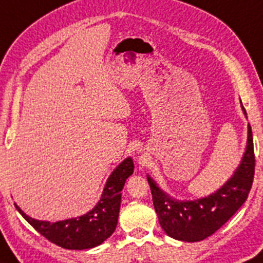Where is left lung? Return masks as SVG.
<instances>
[{"label": "left lung", "mask_w": 263, "mask_h": 263, "mask_svg": "<svg viewBox=\"0 0 263 263\" xmlns=\"http://www.w3.org/2000/svg\"><path fill=\"white\" fill-rule=\"evenodd\" d=\"M241 107L246 116L242 103ZM247 145L241 164L216 193L194 201H179L165 194L147 175L159 222L170 237L186 242L205 240L231 219L247 200L255 175V152L249 124Z\"/></svg>", "instance_id": "8db88e82"}]
</instances>
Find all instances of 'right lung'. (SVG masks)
Instances as JSON below:
<instances>
[{
    "instance_id": "1",
    "label": "right lung",
    "mask_w": 263,
    "mask_h": 263,
    "mask_svg": "<svg viewBox=\"0 0 263 263\" xmlns=\"http://www.w3.org/2000/svg\"><path fill=\"white\" fill-rule=\"evenodd\" d=\"M133 171L134 163L132 158H126L109 176L102 197L93 210L76 219L57 222L34 220L27 216L16 203L14 206L23 219L51 242L67 250L93 249L104 242L116 231L122 190Z\"/></svg>"
}]
</instances>
